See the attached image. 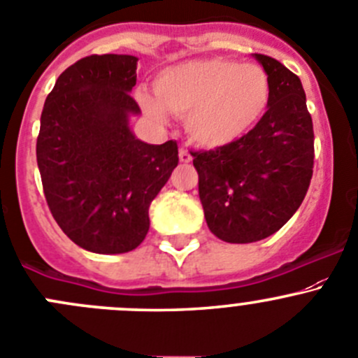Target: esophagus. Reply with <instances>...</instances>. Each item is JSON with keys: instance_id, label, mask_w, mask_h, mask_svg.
<instances>
[{"instance_id": "34e87169", "label": "esophagus", "mask_w": 358, "mask_h": 358, "mask_svg": "<svg viewBox=\"0 0 358 358\" xmlns=\"http://www.w3.org/2000/svg\"><path fill=\"white\" fill-rule=\"evenodd\" d=\"M178 157H180V162H190V161H192V155H190V152L187 150V148H180Z\"/></svg>"}]
</instances>
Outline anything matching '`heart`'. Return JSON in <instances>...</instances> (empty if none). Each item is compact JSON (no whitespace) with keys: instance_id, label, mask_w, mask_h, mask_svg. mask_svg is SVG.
<instances>
[{"instance_id":"heart-1","label":"heart","mask_w":358,"mask_h":358,"mask_svg":"<svg viewBox=\"0 0 358 358\" xmlns=\"http://www.w3.org/2000/svg\"><path fill=\"white\" fill-rule=\"evenodd\" d=\"M154 94H138L148 115L164 119V108L185 117L189 136L206 148L241 140L259 124L271 101V78L255 62L224 57L196 59L162 69Z\"/></svg>"}]
</instances>
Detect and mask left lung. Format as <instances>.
<instances>
[{"label":"left lung","instance_id":"8db88e82","mask_svg":"<svg viewBox=\"0 0 358 358\" xmlns=\"http://www.w3.org/2000/svg\"><path fill=\"white\" fill-rule=\"evenodd\" d=\"M271 78V101L241 140L192 152L204 218L217 238L253 243L275 234L303 203L313 176L315 134L299 76L255 54Z\"/></svg>","mask_w":358,"mask_h":358}]
</instances>
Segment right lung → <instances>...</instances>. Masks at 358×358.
Returning a JSON list of instances; mask_svg holds the SVG:
<instances>
[{"instance_id": "right-lung-1", "label": "right lung", "mask_w": 358, "mask_h": 358, "mask_svg": "<svg viewBox=\"0 0 358 358\" xmlns=\"http://www.w3.org/2000/svg\"><path fill=\"white\" fill-rule=\"evenodd\" d=\"M138 57L87 55L45 99L36 161L45 199L66 236L94 253H126L150 227L148 208L178 166V145L138 140Z\"/></svg>"}]
</instances>
